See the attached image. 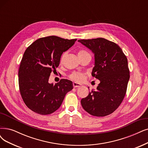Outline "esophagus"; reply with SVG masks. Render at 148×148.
Masks as SVG:
<instances>
[{
	"mask_svg": "<svg viewBox=\"0 0 148 148\" xmlns=\"http://www.w3.org/2000/svg\"><path fill=\"white\" fill-rule=\"evenodd\" d=\"M82 85L79 84V83H77V82H74L73 83V86L74 87V88H77V87H80Z\"/></svg>",
	"mask_w": 148,
	"mask_h": 148,
	"instance_id": "34e87169",
	"label": "esophagus"
}]
</instances>
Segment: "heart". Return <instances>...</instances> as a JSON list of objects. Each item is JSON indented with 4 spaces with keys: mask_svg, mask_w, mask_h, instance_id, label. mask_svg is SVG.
I'll use <instances>...</instances> for the list:
<instances>
[{
    "mask_svg": "<svg viewBox=\"0 0 148 148\" xmlns=\"http://www.w3.org/2000/svg\"><path fill=\"white\" fill-rule=\"evenodd\" d=\"M88 54L89 53L88 52L84 50H80L78 52V56L79 57L84 56H86V55H88ZM66 53L65 52L63 54V56L61 58V62H63V60L64 58L66 57ZM70 78L74 80L80 82L84 79V74L83 73H73V74H71L70 75Z\"/></svg>",
    "mask_w": 148,
    "mask_h": 148,
    "instance_id": "1",
    "label": "heart"
}]
</instances>
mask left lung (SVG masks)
<instances>
[{
  "label": "left lung",
  "instance_id": "left-lung-1",
  "mask_svg": "<svg viewBox=\"0 0 148 148\" xmlns=\"http://www.w3.org/2000/svg\"><path fill=\"white\" fill-rule=\"evenodd\" d=\"M78 42L93 53L91 75L100 81L96 90L82 99V106L91 115L107 116L116 110L126 92L130 78L127 59L119 46L105 38Z\"/></svg>",
  "mask_w": 148,
  "mask_h": 148
}]
</instances>
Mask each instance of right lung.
<instances>
[{
  "label": "right lung",
  "mask_w": 148,
  "mask_h": 148,
  "mask_svg": "<svg viewBox=\"0 0 148 148\" xmlns=\"http://www.w3.org/2000/svg\"><path fill=\"white\" fill-rule=\"evenodd\" d=\"M76 40L50 36L40 38L27 48L19 69V86L22 98L32 111L44 115L52 113L73 90L72 81L62 79L53 85L49 83V79L59 66L63 52Z\"/></svg>",
  "instance_id": "add662e5"
}]
</instances>
